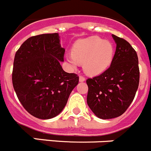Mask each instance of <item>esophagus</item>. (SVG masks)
<instances>
[{
  "mask_svg": "<svg viewBox=\"0 0 151 151\" xmlns=\"http://www.w3.org/2000/svg\"><path fill=\"white\" fill-rule=\"evenodd\" d=\"M85 81V77L83 76H79V81Z\"/></svg>",
  "mask_w": 151,
  "mask_h": 151,
  "instance_id": "1",
  "label": "esophagus"
}]
</instances>
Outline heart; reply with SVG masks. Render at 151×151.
Returning a JSON list of instances; mask_svg holds the SVG:
<instances>
[{
	"instance_id": "b5f03b06",
	"label": "heart",
	"mask_w": 151,
	"mask_h": 151,
	"mask_svg": "<svg viewBox=\"0 0 151 151\" xmlns=\"http://www.w3.org/2000/svg\"><path fill=\"white\" fill-rule=\"evenodd\" d=\"M113 54L114 47L111 42L93 36L77 41L72 53L66 57V60L72 68L84 63V70L88 74L97 75L110 65Z\"/></svg>"
}]
</instances>
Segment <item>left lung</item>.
Instances as JSON below:
<instances>
[{
	"label": "left lung",
	"instance_id": "8db88e82",
	"mask_svg": "<svg viewBox=\"0 0 151 151\" xmlns=\"http://www.w3.org/2000/svg\"><path fill=\"white\" fill-rule=\"evenodd\" d=\"M116 51L111 66L97 76L88 78L87 103L95 115L111 119L125 112L134 99L139 84L136 52L124 39L112 35Z\"/></svg>",
	"mask_w": 151,
	"mask_h": 151
}]
</instances>
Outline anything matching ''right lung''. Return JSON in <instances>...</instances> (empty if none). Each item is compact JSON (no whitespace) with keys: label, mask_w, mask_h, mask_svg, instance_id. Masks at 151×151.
Instances as JSON below:
<instances>
[{"label":"right lung","mask_w":151,"mask_h":151,"mask_svg":"<svg viewBox=\"0 0 151 151\" xmlns=\"http://www.w3.org/2000/svg\"><path fill=\"white\" fill-rule=\"evenodd\" d=\"M64 53L57 33L30 37L16 52L12 85L23 107L34 117L45 120L60 114L78 85V75L66 73L60 66Z\"/></svg>","instance_id":"add662e5"}]
</instances>
